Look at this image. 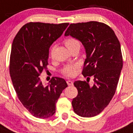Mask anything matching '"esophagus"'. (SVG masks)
<instances>
[{"instance_id":"34e87169","label":"esophagus","mask_w":133,"mask_h":133,"mask_svg":"<svg viewBox=\"0 0 133 133\" xmlns=\"http://www.w3.org/2000/svg\"><path fill=\"white\" fill-rule=\"evenodd\" d=\"M67 83H68V85L69 86H71L74 85V82H73L72 81H71V80H68V81H67Z\"/></svg>"}]
</instances>
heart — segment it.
I'll use <instances>...</instances> for the list:
<instances>
[{"mask_svg":"<svg viewBox=\"0 0 133 133\" xmlns=\"http://www.w3.org/2000/svg\"><path fill=\"white\" fill-rule=\"evenodd\" d=\"M65 46L68 48L69 51L77 47H80V43L77 39L75 38H68L64 41ZM54 48H52L50 51V55H52ZM77 68L76 65H68L62 69V74L68 77H73L76 74L77 72Z\"/></svg>","mask_w":133,"mask_h":133,"instance_id":"b5f03b06","label":"heart"}]
</instances>
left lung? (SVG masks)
<instances>
[{"label":"left lung","mask_w":133,"mask_h":133,"mask_svg":"<svg viewBox=\"0 0 133 133\" xmlns=\"http://www.w3.org/2000/svg\"><path fill=\"white\" fill-rule=\"evenodd\" d=\"M65 36L82 43L86 52L82 74L94 77L93 86L85 81L74 82L78 94L71 103L74 111L81 117H95L115 93L123 68L120 42L108 25L96 21L71 24Z\"/></svg>","instance_id":"obj_1"}]
</instances>
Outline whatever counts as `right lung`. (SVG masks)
Segmentation results:
<instances>
[{
    "label": "right lung",
    "instance_id": "add662e5",
    "mask_svg": "<svg viewBox=\"0 0 133 133\" xmlns=\"http://www.w3.org/2000/svg\"><path fill=\"white\" fill-rule=\"evenodd\" d=\"M69 23L29 22L17 33L12 44L10 74L17 96L34 117L46 119L56 112V104L66 81L53 77L44 85L40 76L48 65L49 48L62 36Z\"/></svg>",
    "mask_w": 133,
    "mask_h": 133
}]
</instances>
